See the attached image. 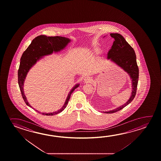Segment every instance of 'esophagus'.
I'll use <instances>...</instances> for the list:
<instances>
[{
    "mask_svg": "<svg viewBox=\"0 0 161 161\" xmlns=\"http://www.w3.org/2000/svg\"><path fill=\"white\" fill-rule=\"evenodd\" d=\"M92 81V79L90 77H85L84 79V80H83V82H85V83H90Z\"/></svg>",
    "mask_w": 161,
    "mask_h": 161,
    "instance_id": "esophagus-1",
    "label": "esophagus"
}]
</instances>
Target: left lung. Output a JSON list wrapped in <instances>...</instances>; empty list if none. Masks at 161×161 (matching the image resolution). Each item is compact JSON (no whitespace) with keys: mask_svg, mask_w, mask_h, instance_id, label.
I'll return each instance as SVG.
<instances>
[{"mask_svg":"<svg viewBox=\"0 0 161 161\" xmlns=\"http://www.w3.org/2000/svg\"><path fill=\"white\" fill-rule=\"evenodd\" d=\"M110 35L114 38V41L111 49L108 52L107 59L116 64L129 74L131 79L132 92L129 99L124 104L113 110L107 112L103 111L105 114H112L120 111L131 102L136 95L139 79V68L134 49L121 35L118 33H112L110 34Z\"/></svg>","mask_w":161,"mask_h":161,"instance_id":"1","label":"left lung"}]
</instances>
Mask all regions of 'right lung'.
<instances>
[{"instance_id": "obj_1", "label": "right lung", "mask_w": 161, "mask_h": 161, "mask_svg": "<svg viewBox=\"0 0 161 161\" xmlns=\"http://www.w3.org/2000/svg\"><path fill=\"white\" fill-rule=\"evenodd\" d=\"M71 40L69 38L62 36H47L45 35H40L31 42V43L24 52L20 59V64L18 71V82L19 87L21 92L22 96L24 101L27 106L32 108L25 95L24 90V85L25 80L30 69H31L37 61L46 55H50L53 52L57 53L63 50L71 42ZM79 84H77L72 88L69 92L67 97L66 98L64 106L62 108L56 112L51 113H42L43 115L53 116L59 114L64 111L66 108L69 100L71 97L72 93L77 87L79 86ZM34 109V108H33ZM40 114L39 111L35 109Z\"/></svg>"}]
</instances>
